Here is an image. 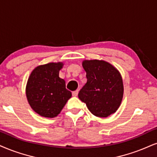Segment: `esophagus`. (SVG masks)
Returning <instances> with one entry per match:
<instances>
[{"mask_svg":"<svg viewBox=\"0 0 157 157\" xmlns=\"http://www.w3.org/2000/svg\"><path fill=\"white\" fill-rule=\"evenodd\" d=\"M78 90H75V91H73V92H72V94H73V96L76 97L77 95H78Z\"/></svg>","mask_w":157,"mask_h":157,"instance_id":"obj_1","label":"esophagus"}]
</instances>
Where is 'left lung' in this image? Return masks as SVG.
Segmentation results:
<instances>
[{
  "label": "left lung",
  "instance_id": "obj_1",
  "mask_svg": "<svg viewBox=\"0 0 157 157\" xmlns=\"http://www.w3.org/2000/svg\"><path fill=\"white\" fill-rule=\"evenodd\" d=\"M82 65L87 82L79 91V99L96 117L105 118L115 113L124 94L119 71L109 63L98 59L84 60Z\"/></svg>",
  "mask_w": 157,
  "mask_h": 157
}]
</instances>
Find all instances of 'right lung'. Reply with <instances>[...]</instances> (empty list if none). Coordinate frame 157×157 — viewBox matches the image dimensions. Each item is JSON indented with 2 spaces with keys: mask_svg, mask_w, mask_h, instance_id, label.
Returning <instances> with one entry per match:
<instances>
[{
  "mask_svg": "<svg viewBox=\"0 0 157 157\" xmlns=\"http://www.w3.org/2000/svg\"><path fill=\"white\" fill-rule=\"evenodd\" d=\"M63 63H50L36 67L28 78L26 96L33 110L40 116L54 118L60 113L72 94L59 77Z\"/></svg>",
  "mask_w": 157,
  "mask_h": 157,
  "instance_id": "1",
  "label": "right lung"
}]
</instances>
